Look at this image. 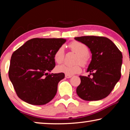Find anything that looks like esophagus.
I'll list each match as a JSON object with an SVG mask.
<instances>
[{
	"instance_id": "esophagus-1",
	"label": "esophagus",
	"mask_w": 130,
	"mask_h": 130,
	"mask_svg": "<svg viewBox=\"0 0 130 130\" xmlns=\"http://www.w3.org/2000/svg\"><path fill=\"white\" fill-rule=\"evenodd\" d=\"M65 77H66V78H71L72 77V76H71V75H68V74H65Z\"/></svg>"
}]
</instances>
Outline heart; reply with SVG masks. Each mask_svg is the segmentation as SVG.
I'll list each match as a JSON object with an SVG mask.
<instances>
[{
  "instance_id": "heart-1",
  "label": "heart",
  "mask_w": 130,
  "mask_h": 130,
  "mask_svg": "<svg viewBox=\"0 0 130 130\" xmlns=\"http://www.w3.org/2000/svg\"><path fill=\"white\" fill-rule=\"evenodd\" d=\"M69 47L73 51L79 54V57L77 59V63H80L83 66L88 64V55L89 54V50L88 46L82 42L74 41L69 44ZM64 48L63 46H60L54 53V59L57 63L60 64L64 61ZM81 70V66L79 64L72 66L64 64L58 66L56 67V71L57 72L63 73L68 75H73L74 74L79 73Z\"/></svg>"
}]
</instances>
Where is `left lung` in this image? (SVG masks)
Segmentation results:
<instances>
[{"instance_id":"8db88e82","label":"left lung","mask_w":130,"mask_h":130,"mask_svg":"<svg viewBox=\"0 0 130 130\" xmlns=\"http://www.w3.org/2000/svg\"><path fill=\"white\" fill-rule=\"evenodd\" d=\"M74 39L88 46L92 53V60L87 70L90 75L80 76L81 82L76 89V93L85 101L104 99L109 95L120 79L122 53L106 37L83 36Z\"/></svg>"}]
</instances>
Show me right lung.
Here are the masks:
<instances>
[{
    "mask_svg": "<svg viewBox=\"0 0 130 130\" xmlns=\"http://www.w3.org/2000/svg\"><path fill=\"white\" fill-rule=\"evenodd\" d=\"M66 41L63 38H32L13 53L9 77L21 99L41 105L54 98L58 83L65 76L48 72L56 66L55 52Z\"/></svg>",
    "mask_w": 130,
    "mask_h": 130,
    "instance_id": "obj_1",
    "label": "right lung"
}]
</instances>
